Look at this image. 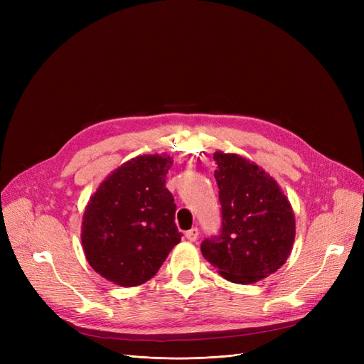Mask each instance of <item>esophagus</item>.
I'll use <instances>...</instances> for the list:
<instances>
[{
  "label": "esophagus",
  "mask_w": 364,
  "mask_h": 364,
  "mask_svg": "<svg viewBox=\"0 0 364 364\" xmlns=\"http://www.w3.org/2000/svg\"><path fill=\"white\" fill-rule=\"evenodd\" d=\"M185 237H186V240L196 241L197 238H199V229H197V228H193V229H190V230H186V232H185Z\"/></svg>",
  "instance_id": "34e87169"
}]
</instances>
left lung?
Masks as SVG:
<instances>
[{
  "instance_id": "left-lung-1",
  "label": "left lung",
  "mask_w": 364,
  "mask_h": 364,
  "mask_svg": "<svg viewBox=\"0 0 364 364\" xmlns=\"http://www.w3.org/2000/svg\"><path fill=\"white\" fill-rule=\"evenodd\" d=\"M214 161L222 230L203 240L202 255L230 282H258L290 255L296 235L291 205L255 162L223 151H215Z\"/></svg>"
}]
</instances>
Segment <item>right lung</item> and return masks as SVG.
Listing matches in <instances>:
<instances>
[{"label": "right lung", "mask_w": 364, "mask_h": 364, "mask_svg": "<svg viewBox=\"0 0 364 364\" xmlns=\"http://www.w3.org/2000/svg\"><path fill=\"white\" fill-rule=\"evenodd\" d=\"M173 165L167 155H142L124 162L87 202L82 246L90 266L121 287H135L158 273L182 234L176 203L165 188Z\"/></svg>", "instance_id": "right-lung-1"}]
</instances>
